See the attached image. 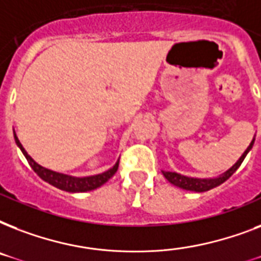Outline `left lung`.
Returning <instances> with one entry per match:
<instances>
[{
    "mask_svg": "<svg viewBox=\"0 0 261 261\" xmlns=\"http://www.w3.org/2000/svg\"><path fill=\"white\" fill-rule=\"evenodd\" d=\"M253 142H255V138L251 142V145L248 146V149L244 151V154L240 157V160L237 163L233 165V167L226 171L222 176H219V177L215 178H195V177H187V176H182L180 173H176V172H165L163 171V174L165 176L168 181L172 182L173 186L180 187L182 190L187 191H195V192H204V191H208L211 188H215V187H218L219 184H222L223 181H226L227 178L230 177L231 174L234 173L237 169L240 168V165L243 164L244 159L247 157L248 151L251 150L252 146H253Z\"/></svg>",
    "mask_w": 261,
    "mask_h": 261,
    "instance_id": "1",
    "label": "left lung"
}]
</instances>
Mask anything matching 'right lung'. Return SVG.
<instances>
[{"label":"right lung","mask_w":261,"mask_h":261,"mask_svg":"<svg viewBox=\"0 0 261 261\" xmlns=\"http://www.w3.org/2000/svg\"><path fill=\"white\" fill-rule=\"evenodd\" d=\"M14 141L17 143V146L20 147V150L22 151V154L25 155L27 161L31 165V168L34 169L35 173L38 174L39 177L43 178L44 181H47L51 186L57 187L59 190L67 191V192H87V191L96 190L98 187H101L104 182L108 181L118 171L119 161L104 173L94 174V176H89V177H73V176H69V174L58 173V172L50 171V169L40 167L39 164L35 163L34 160L31 159V155L27 153L25 149L22 147L16 134H14Z\"/></svg>","instance_id":"add662e5"}]
</instances>
